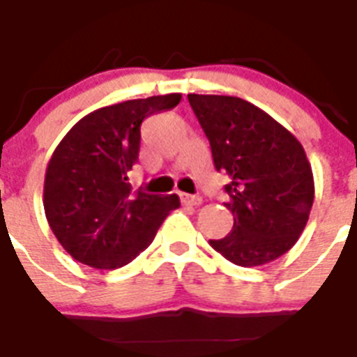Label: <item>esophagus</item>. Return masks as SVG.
I'll return each mask as SVG.
<instances>
[{"label": "esophagus", "instance_id": "obj_1", "mask_svg": "<svg viewBox=\"0 0 357 357\" xmlns=\"http://www.w3.org/2000/svg\"><path fill=\"white\" fill-rule=\"evenodd\" d=\"M182 204H188V206H199L203 203V197L201 195H190V193H181Z\"/></svg>", "mask_w": 357, "mask_h": 357}]
</instances>
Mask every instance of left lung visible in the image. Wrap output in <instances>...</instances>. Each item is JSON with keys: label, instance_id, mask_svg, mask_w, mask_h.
<instances>
[{"label": "left lung", "instance_id": "1", "mask_svg": "<svg viewBox=\"0 0 357 357\" xmlns=\"http://www.w3.org/2000/svg\"><path fill=\"white\" fill-rule=\"evenodd\" d=\"M208 137L234 216L233 231L210 245L238 266L284 255L305 229L314 182L302 143L268 113L236 96L188 95Z\"/></svg>", "mask_w": 357, "mask_h": 357}]
</instances>
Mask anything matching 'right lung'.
Instances as JSON below:
<instances>
[{
    "instance_id": "right-lung-1",
    "label": "right lung",
    "mask_w": 357,
    "mask_h": 357,
    "mask_svg": "<svg viewBox=\"0 0 357 357\" xmlns=\"http://www.w3.org/2000/svg\"><path fill=\"white\" fill-rule=\"evenodd\" d=\"M181 95L126 100L85 115L52 154L44 178V212L66 253L91 268L113 270L147 250L171 210L173 195L132 192L141 123L175 107Z\"/></svg>"
}]
</instances>
